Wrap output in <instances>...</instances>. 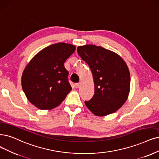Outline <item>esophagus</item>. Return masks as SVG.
<instances>
[{"instance_id":"34e87169","label":"esophagus","mask_w":159,"mask_h":159,"mask_svg":"<svg viewBox=\"0 0 159 159\" xmlns=\"http://www.w3.org/2000/svg\"><path fill=\"white\" fill-rule=\"evenodd\" d=\"M79 86H80V83H76V84H75V89H79Z\"/></svg>"}]
</instances>
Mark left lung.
<instances>
[{
    "mask_svg": "<svg viewBox=\"0 0 159 159\" xmlns=\"http://www.w3.org/2000/svg\"><path fill=\"white\" fill-rule=\"evenodd\" d=\"M89 65L94 83V94L85 105L96 116H106L120 109L127 100L130 75L123 59L115 52L92 44L77 48Z\"/></svg>",
    "mask_w": 159,
    "mask_h": 159,
    "instance_id": "obj_1",
    "label": "left lung"
}]
</instances>
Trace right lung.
<instances>
[{"mask_svg": "<svg viewBox=\"0 0 159 159\" xmlns=\"http://www.w3.org/2000/svg\"><path fill=\"white\" fill-rule=\"evenodd\" d=\"M75 49L67 43L52 44L40 50L27 65L21 76L22 89L28 100L38 109L57 107L72 90L64 63Z\"/></svg>", "mask_w": 159, "mask_h": 159, "instance_id": "add662e5", "label": "right lung"}]
</instances>
